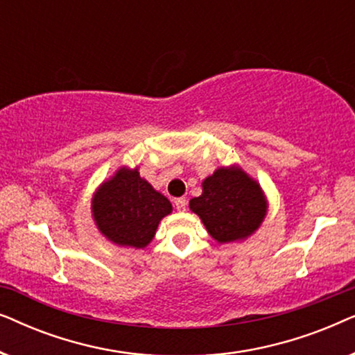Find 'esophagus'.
Here are the masks:
<instances>
[{"mask_svg": "<svg viewBox=\"0 0 355 355\" xmlns=\"http://www.w3.org/2000/svg\"><path fill=\"white\" fill-rule=\"evenodd\" d=\"M174 205H176V210L178 211H184L186 210V207H187V200L184 197H181V198H176V202H174Z\"/></svg>", "mask_w": 355, "mask_h": 355, "instance_id": "34e87169", "label": "esophagus"}]
</instances>
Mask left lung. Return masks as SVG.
<instances>
[{
    "mask_svg": "<svg viewBox=\"0 0 355 355\" xmlns=\"http://www.w3.org/2000/svg\"><path fill=\"white\" fill-rule=\"evenodd\" d=\"M189 208L218 244H232L259 231L268 213V198L260 182L234 163L203 179L202 193L191 198Z\"/></svg>",
    "mask_w": 355,
    "mask_h": 355,
    "instance_id": "8db88e82",
    "label": "left lung"
}]
</instances>
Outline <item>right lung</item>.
<instances>
[{
    "instance_id": "add662e5",
    "label": "right lung",
    "mask_w": 355,
    "mask_h": 355,
    "mask_svg": "<svg viewBox=\"0 0 355 355\" xmlns=\"http://www.w3.org/2000/svg\"><path fill=\"white\" fill-rule=\"evenodd\" d=\"M92 220L111 244L145 249L157 234L159 221L173 211L171 202L139 173L123 164L95 189Z\"/></svg>"
}]
</instances>
